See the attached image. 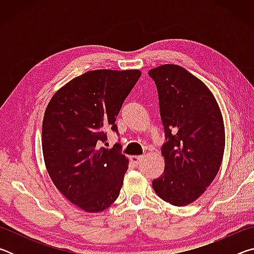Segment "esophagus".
<instances>
[{
    "label": "esophagus",
    "mask_w": 254,
    "mask_h": 254,
    "mask_svg": "<svg viewBox=\"0 0 254 254\" xmlns=\"http://www.w3.org/2000/svg\"><path fill=\"white\" fill-rule=\"evenodd\" d=\"M142 158H143L142 156H131L130 160L132 163H134V165L136 166V165H139L141 160H142Z\"/></svg>",
    "instance_id": "esophagus-1"
}]
</instances>
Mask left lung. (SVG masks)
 Returning <instances> with one entry per match:
<instances>
[{
  "instance_id": "obj_1",
  "label": "left lung",
  "mask_w": 254,
  "mask_h": 254,
  "mask_svg": "<svg viewBox=\"0 0 254 254\" xmlns=\"http://www.w3.org/2000/svg\"><path fill=\"white\" fill-rule=\"evenodd\" d=\"M158 89L166 142L165 171L152 182L167 203L185 206L204 194L220 170L225 147L222 113L203 81L178 65L149 70Z\"/></svg>"
}]
</instances>
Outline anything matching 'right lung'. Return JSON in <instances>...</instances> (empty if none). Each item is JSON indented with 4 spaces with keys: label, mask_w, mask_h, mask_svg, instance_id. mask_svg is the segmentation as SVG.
Masks as SVG:
<instances>
[{
    "label": "right lung",
    "mask_w": 254,
    "mask_h": 254,
    "mask_svg": "<svg viewBox=\"0 0 254 254\" xmlns=\"http://www.w3.org/2000/svg\"><path fill=\"white\" fill-rule=\"evenodd\" d=\"M136 69L87 71L63 86L51 98L42 121V152L58 190L85 212L97 213L114 203L128 160L117 143L100 147L105 128L115 124L123 102L134 87Z\"/></svg>",
    "instance_id": "obj_1"
}]
</instances>
